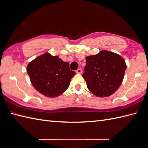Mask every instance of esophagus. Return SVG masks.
Masks as SVG:
<instances>
[{
  "label": "esophagus",
  "instance_id": "34e87169",
  "mask_svg": "<svg viewBox=\"0 0 148 148\" xmlns=\"http://www.w3.org/2000/svg\"><path fill=\"white\" fill-rule=\"evenodd\" d=\"M75 73H76L77 74H81L82 73V69H78Z\"/></svg>",
  "mask_w": 148,
  "mask_h": 148
}]
</instances>
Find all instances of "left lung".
<instances>
[{
    "instance_id": "1",
    "label": "left lung",
    "mask_w": 148,
    "mask_h": 148,
    "mask_svg": "<svg viewBox=\"0 0 148 148\" xmlns=\"http://www.w3.org/2000/svg\"><path fill=\"white\" fill-rule=\"evenodd\" d=\"M86 60L82 77L88 90L100 98L114 93L124 77L127 65L123 58L116 53L101 50L97 55L86 57Z\"/></svg>"
}]
</instances>
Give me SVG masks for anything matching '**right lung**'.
I'll return each mask as SVG.
<instances>
[{
    "label": "right lung",
    "instance_id": "1",
    "mask_svg": "<svg viewBox=\"0 0 148 148\" xmlns=\"http://www.w3.org/2000/svg\"><path fill=\"white\" fill-rule=\"evenodd\" d=\"M26 71L36 90L49 98H56L63 94L75 74L70 70L69 64L49 52L29 62Z\"/></svg>",
    "mask_w": 148,
    "mask_h": 148
}]
</instances>
